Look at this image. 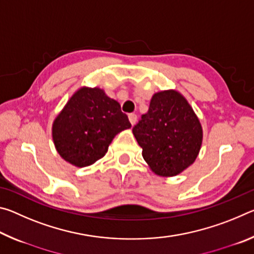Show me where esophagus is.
I'll return each instance as SVG.
<instances>
[{"instance_id": "34e87169", "label": "esophagus", "mask_w": 254, "mask_h": 254, "mask_svg": "<svg viewBox=\"0 0 254 254\" xmlns=\"http://www.w3.org/2000/svg\"><path fill=\"white\" fill-rule=\"evenodd\" d=\"M136 115L135 114H128V121H130L131 126H134V124L136 123Z\"/></svg>"}]
</instances>
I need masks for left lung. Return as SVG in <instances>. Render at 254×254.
I'll return each mask as SVG.
<instances>
[{
    "mask_svg": "<svg viewBox=\"0 0 254 254\" xmlns=\"http://www.w3.org/2000/svg\"><path fill=\"white\" fill-rule=\"evenodd\" d=\"M132 132L150 169L161 177H174L192 165L203 142L199 119L175 89L154 93Z\"/></svg>",
    "mask_w": 254,
    "mask_h": 254,
    "instance_id": "8db88e82",
    "label": "left lung"
}]
</instances>
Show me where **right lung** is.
Returning a JSON list of instances; mask_svg holds the SVG:
<instances>
[{
    "mask_svg": "<svg viewBox=\"0 0 254 254\" xmlns=\"http://www.w3.org/2000/svg\"><path fill=\"white\" fill-rule=\"evenodd\" d=\"M131 127L118 101L100 87L76 91L53 123V140L64 160L87 167L105 156L118 133Z\"/></svg>",
    "mask_w": 254,
    "mask_h": 254,
    "instance_id": "obj_1",
    "label": "right lung"
}]
</instances>
